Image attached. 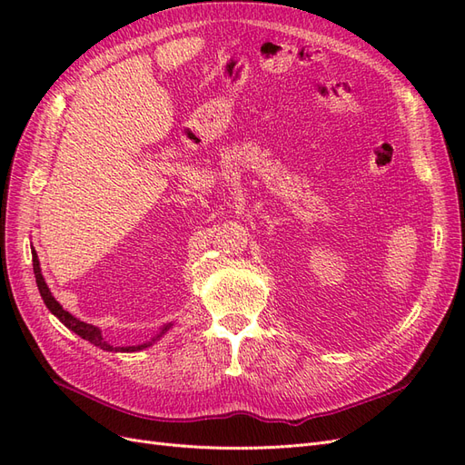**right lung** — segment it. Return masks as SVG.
I'll return each mask as SVG.
<instances>
[{"mask_svg":"<svg viewBox=\"0 0 465 465\" xmlns=\"http://www.w3.org/2000/svg\"><path fill=\"white\" fill-rule=\"evenodd\" d=\"M33 270H35V277H36V285H38V291H40V297H42V301H45L48 311H50L55 318H58L67 330H72L74 333H77L79 337H83V340L91 341L93 345L101 347L103 351H122V353H134V351H142V349L151 347L154 341L161 340V337H163L168 330L173 328V323H166V326L161 330V333H157V335L153 337L151 341H145V343H142V345H130V347H114V345H110V343L104 340V337H103V331H101V330H98L96 326H93V323L77 320L75 316H72L67 311H64L62 304L52 297V292H50V289H48V285H46V281H45V277H42L40 262H38V256H36V250H35V248H33Z\"/></svg>","mask_w":465,"mask_h":465,"instance_id":"right-lung-1","label":"right lung"}]
</instances>
